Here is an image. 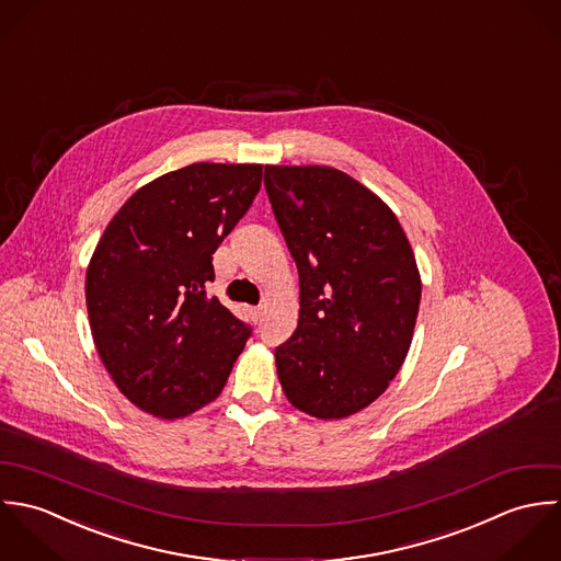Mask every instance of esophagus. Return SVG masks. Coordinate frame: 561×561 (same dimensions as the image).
Masks as SVG:
<instances>
[{
	"label": "esophagus",
	"instance_id": "1",
	"mask_svg": "<svg viewBox=\"0 0 561 561\" xmlns=\"http://www.w3.org/2000/svg\"><path fill=\"white\" fill-rule=\"evenodd\" d=\"M249 314H251V319L257 323L260 317H262V308H249Z\"/></svg>",
	"mask_w": 561,
	"mask_h": 561
}]
</instances>
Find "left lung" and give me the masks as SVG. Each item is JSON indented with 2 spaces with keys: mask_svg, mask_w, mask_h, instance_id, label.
<instances>
[{
  "mask_svg": "<svg viewBox=\"0 0 561 561\" xmlns=\"http://www.w3.org/2000/svg\"><path fill=\"white\" fill-rule=\"evenodd\" d=\"M264 186L299 268V323L275 348L286 399L337 421L386 392L410 351L421 273L394 213L334 167L266 164Z\"/></svg>",
  "mask_w": 561,
  "mask_h": 561,
  "instance_id": "8db88e82",
  "label": "left lung"
}]
</instances>
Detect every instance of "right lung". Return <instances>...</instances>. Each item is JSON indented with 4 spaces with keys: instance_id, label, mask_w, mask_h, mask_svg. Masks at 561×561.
I'll return each instance as SVG.
<instances>
[{
    "instance_id": "obj_1",
    "label": "right lung",
    "mask_w": 561,
    "mask_h": 561,
    "mask_svg": "<svg viewBox=\"0 0 561 561\" xmlns=\"http://www.w3.org/2000/svg\"><path fill=\"white\" fill-rule=\"evenodd\" d=\"M260 184L262 164L164 173L118 208L93 251L87 308L98 353L121 394L156 419L213 403L251 336L206 284Z\"/></svg>"
}]
</instances>
